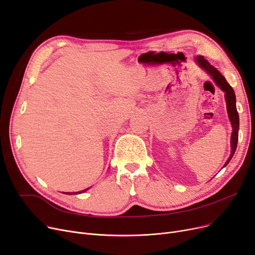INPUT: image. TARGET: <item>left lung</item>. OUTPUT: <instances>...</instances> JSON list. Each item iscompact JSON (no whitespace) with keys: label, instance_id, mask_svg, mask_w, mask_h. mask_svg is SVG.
Segmentation results:
<instances>
[{"label":"left lung","instance_id":"8db88e82","mask_svg":"<svg viewBox=\"0 0 255 255\" xmlns=\"http://www.w3.org/2000/svg\"><path fill=\"white\" fill-rule=\"evenodd\" d=\"M196 61L199 63L202 69H204L210 76L213 77L214 81L216 84L225 93V99H226V105H227V113L229 120L232 125V134H231V154L226 161L224 167L228 164L230 159L234 156V154L237 150L238 146V139H239V127H240V120H239V114L237 110L236 105V94L234 88H232L229 83L226 81L225 77L220 74V72L214 68L213 65H210L209 62L203 57V56H198L196 57Z\"/></svg>","mask_w":255,"mask_h":255}]
</instances>
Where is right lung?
<instances>
[{"label": "right lung", "mask_w": 255, "mask_h": 255, "mask_svg": "<svg viewBox=\"0 0 255 255\" xmlns=\"http://www.w3.org/2000/svg\"><path fill=\"white\" fill-rule=\"evenodd\" d=\"M84 191H86V190H84ZM84 191H81V192H77V193H65V194H69V195H71V194H80V193H83Z\"/></svg>", "instance_id": "obj_1"}]
</instances>
